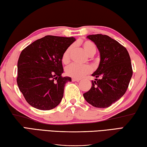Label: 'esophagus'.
Listing matches in <instances>:
<instances>
[{
    "instance_id": "34e87169",
    "label": "esophagus",
    "mask_w": 147,
    "mask_h": 147,
    "mask_svg": "<svg viewBox=\"0 0 147 147\" xmlns=\"http://www.w3.org/2000/svg\"><path fill=\"white\" fill-rule=\"evenodd\" d=\"M71 81H73V82H75V81L79 82V81H80V79H76V78H72L71 79Z\"/></svg>"
}]
</instances>
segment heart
I'll list each match as a JSON object with an SVG mask.
<instances>
[{"label":"heart","mask_w":147,"mask_h":147,"mask_svg":"<svg viewBox=\"0 0 147 147\" xmlns=\"http://www.w3.org/2000/svg\"><path fill=\"white\" fill-rule=\"evenodd\" d=\"M82 46L87 55L89 56L94 55L96 53V48L94 44L90 40H85L82 43ZM72 50V46L69 47L64 51L62 55L61 60L64 64H68L70 60V52ZM92 69L89 65H80V64L72 63L68 66L65 69L66 74L68 76L76 79H81L87 74H90Z\"/></svg>","instance_id":"heart-1"}]
</instances>
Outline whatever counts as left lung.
<instances>
[{"mask_svg": "<svg viewBox=\"0 0 147 147\" xmlns=\"http://www.w3.org/2000/svg\"><path fill=\"white\" fill-rule=\"evenodd\" d=\"M100 53V63L92 74L96 78L92 86L83 96L93 107L107 108L125 94L132 76L130 57L124 46L109 36L90 35Z\"/></svg>", "mask_w": 147, "mask_h": 147, "instance_id": "left-lung-1", "label": "left lung"}]
</instances>
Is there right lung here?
<instances>
[{"label": "right lung", "instance_id": "right-lung-1", "mask_svg": "<svg viewBox=\"0 0 147 147\" xmlns=\"http://www.w3.org/2000/svg\"><path fill=\"white\" fill-rule=\"evenodd\" d=\"M76 40L74 37L46 35L34 41L20 54L17 82L28 104L49 110L63 99L65 84L71 81L63 77L62 55Z\"/></svg>", "mask_w": 147, "mask_h": 147}]
</instances>
